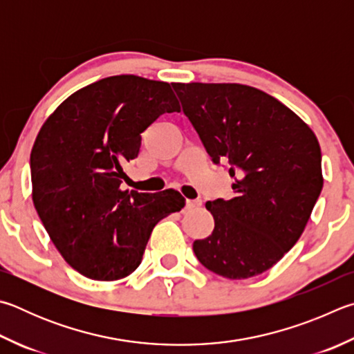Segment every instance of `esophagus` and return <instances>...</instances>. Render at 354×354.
Instances as JSON below:
<instances>
[{
  "label": "esophagus",
  "instance_id": "34e87169",
  "mask_svg": "<svg viewBox=\"0 0 354 354\" xmlns=\"http://www.w3.org/2000/svg\"><path fill=\"white\" fill-rule=\"evenodd\" d=\"M201 204H203L201 199H187V201H185V207H187L189 210H194V209L199 207Z\"/></svg>",
  "mask_w": 354,
  "mask_h": 354
}]
</instances>
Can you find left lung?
Listing matches in <instances>:
<instances>
[{
  "label": "left lung",
  "instance_id": "1",
  "mask_svg": "<svg viewBox=\"0 0 354 354\" xmlns=\"http://www.w3.org/2000/svg\"><path fill=\"white\" fill-rule=\"evenodd\" d=\"M183 111L215 164L226 159L232 199L205 203L212 235L196 259L230 280L255 277L291 249L322 192V153L297 114L239 83H171Z\"/></svg>",
  "mask_w": 354,
  "mask_h": 354
}]
</instances>
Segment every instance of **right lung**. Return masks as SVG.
<instances>
[{
	"mask_svg": "<svg viewBox=\"0 0 354 354\" xmlns=\"http://www.w3.org/2000/svg\"><path fill=\"white\" fill-rule=\"evenodd\" d=\"M179 111L169 83L113 75L79 89L44 122L30 153L32 199L63 259L93 280L136 269L153 227L185 199L175 190H122V164L138 158L140 133Z\"/></svg>",
	"mask_w": 354,
	"mask_h": 354,
	"instance_id": "right-lung-1",
	"label": "right lung"
}]
</instances>
